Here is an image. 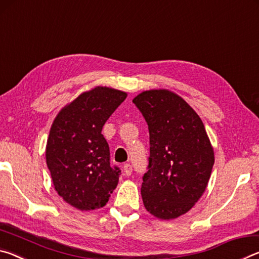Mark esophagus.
Here are the masks:
<instances>
[{"label": "esophagus", "mask_w": 259, "mask_h": 259, "mask_svg": "<svg viewBox=\"0 0 259 259\" xmlns=\"http://www.w3.org/2000/svg\"><path fill=\"white\" fill-rule=\"evenodd\" d=\"M123 172L125 176H130L131 174H133V165L129 164V163H125L123 165Z\"/></svg>", "instance_id": "34e87169"}]
</instances>
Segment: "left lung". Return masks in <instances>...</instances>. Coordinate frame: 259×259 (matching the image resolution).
I'll return each mask as SVG.
<instances>
[{"mask_svg": "<svg viewBox=\"0 0 259 259\" xmlns=\"http://www.w3.org/2000/svg\"><path fill=\"white\" fill-rule=\"evenodd\" d=\"M150 133V156L142 192L147 211L161 219L186 213L208 185L214 162L203 122L182 97L168 90L135 97Z\"/></svg>", "mask_w": 259, "mask_h": 259, "instance_id": "obj_1", "label": "left lung"}]
</instances>
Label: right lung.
Masks as SVG:
<instances>
[{
  "label": "right lung",
  "instance_id": "obj_1",
  "mask_svg": "<svg viewBox=\"0 0 259 259\" xmlns=\"http://www.w3.org/2000/svg\"><path fill=\"white\" fill-rule=\"evenodd\" d=\"M125 98L123 91L97 87L61 109L52 123L46 151L52 182L82 211L104 207L119 183L121 170L111 165L102 130Z\"/></svg>",
  "mask_w": 259,
  "mask_h": 259
}]
</instances>
